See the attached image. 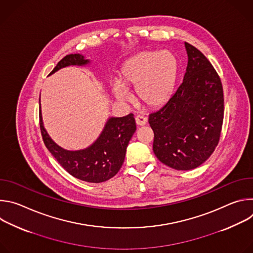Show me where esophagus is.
Wrapping results in <instances>:
<instances>
[{"label": "esophagus", "mask_w": 253, "mask_h": 253, "mask_svg": "<svg viewBox=\"0 0 253 253\" xmlns=\"http://www.w3.org/2000/svg\"><path fill=\"white\" fill-rule=\"evenodd\" d=\"M135 121H136V124L138 126H144V125H146V123H147V118L144 117V116L138 115V116H136Z\"/></svg>", "instance_id": "34e87169"}]
</instances>
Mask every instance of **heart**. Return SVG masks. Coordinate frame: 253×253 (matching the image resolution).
<instances>
[{
  "mask_svg": "<svg viewBox=\"0 0 253 253\" xmlns=\"http://www.w3.org/2000/svg\"><path fill=\"white\" fill-rule=\"evenodd\" d=\"M178 74V64L168 51H142L121 66L119 82L112 84L118 100H126V88L136 87L139 100L149 108L163 106L172 96Z\"/></svg>",
  "mask_w": 253,
  "mask_h": 253,
  "instance_id": "1",
  "label": "heart"
}]
</instances>
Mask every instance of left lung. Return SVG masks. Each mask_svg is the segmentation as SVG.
<instances>
[{"label": "left lung", "mask_w": 253, "mask_h": 253, "mask_svg": "<svg viewBox=\"0 0 253 253\" xmlns=\"http://www.w3.org/2000/svg\"><path fill=\"white\" fill-rule=\"evenodd\" d=\"M184 46L188 62L181 85L159 111L149 115L154 154L176 170L194 169L210 157L224 114L218 74L199 50L186 42Z\"/></svg>", "instance_id": "8db88e82"}]
</instances>
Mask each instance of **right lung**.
<instances>
[{
  "instance_id": "1",
  "label": "right lung",
  "mask_w": 253,
  "mask_h": 253,
  "mask_svg": "<svg viewBox=\"0 0 253 253\" xmlns=\"http://www.w3.org/2000/svg\"><path fill=\"white\" fill-rule=\"evenodd\" d=\"M91 63L81 54L65 56L50 75L69 66ZM40 128L44 143L60 165L72 176L86 182L100 183L112 178L120 170L130 139L136 131L134 115L108 118L99 137L85 149L67 150L59 146L44 127L40 102Z\"/></svg>"
}]
</instances>
